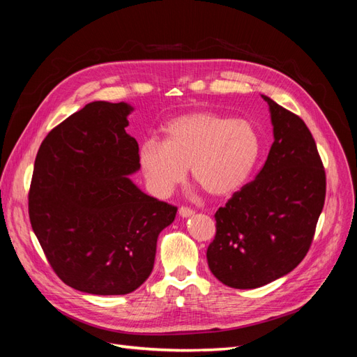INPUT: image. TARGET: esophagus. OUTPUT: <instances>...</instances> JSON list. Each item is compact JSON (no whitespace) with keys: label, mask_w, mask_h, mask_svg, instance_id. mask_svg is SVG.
<instances>
[{"label":"esophagus","mask_w":357,"mask_h":357,"mask_svg":"<svg viewBox=\"0 0 357 357\" xmlns=\"http://www.w3.org/2000/svg\"><path fill=\"white\" fill-rule=\"evenodd\" d=\"M178 214L181 215V218H190V215L195 214V211H193V210L189 208V207H180V208H178Z\"/></svg>","instance_id":"esophagus-1"}]
</instances>
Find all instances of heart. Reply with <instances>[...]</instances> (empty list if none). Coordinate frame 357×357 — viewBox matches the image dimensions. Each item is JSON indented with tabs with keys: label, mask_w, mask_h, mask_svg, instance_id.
Masks as SVG:
<instances>
[{
	"label": "heart",
	"mask_w": 357,
	"mask_h": 357,
	"mask_svg": "<svg viewBox=\"0 0 357 357\" xmlns=\"http://www.w3.org/2000/svg\"><path fill=\"white\" fill-rule=\"evenodd\" d=\"M164 135V142L144 139L138 150L147 188L159 198L174 190L188 167L208 195L231 197L245 185L262 152L261 134L252 122L214 112L171 119Z\"/></svg>",
	"instance_id": "b5f03b06"
}]
</instances>
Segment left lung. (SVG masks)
Returning a JSON list of instances; mask_svg holds the SVG:
<instances>
[{"mask_svg": "<svg viewBox=\"0 0 357 357\" xmlns=\"http://www.w3.org/2000/svg\"><path fill=\"white\" fill-rule=\"evenodd\" d=\"M274 143L256 178L215 211L210 271L234 289H256L305 257L326 195V176L304 121L268 96Z\"/></svg>", "mask_w": 357, "mask_h": 357, "instance_id": "8db88e82", "label": "left lung"}]
</instances>
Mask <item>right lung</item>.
<instances>
[{"label": "right lung", "instance_id": "right-lung-1", "mask_svg": "<svg viewBox=\"0 0 357 357\" xmlns=\"http://www.w3.org/2000/svg\"><path fill=\"white\" fill-rule=\"evenodd\" d=\"M126 102L86 104L43 139L29 188L32 231L53 271L92 295H126L153 269L177 207L138 189Z\"/></svg>", "mask_w": 357, "mask_h": 357}]
</instances>
